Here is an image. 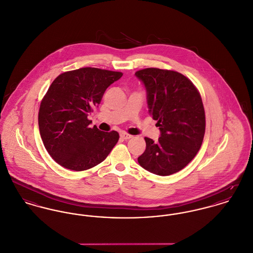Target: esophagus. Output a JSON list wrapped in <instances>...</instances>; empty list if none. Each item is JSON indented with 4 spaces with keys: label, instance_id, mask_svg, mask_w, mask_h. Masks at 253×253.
Here are the masks:
<instances>
[{
    "label": "esophagus",
    "instance_id": "1",
    "mask_svg": "<svg viewBox=\"0 0 253 253\" xmlns=\"http://www.w3.org/2000/svg\"><path fill=\"white\" fill-rule=\"evenodd\" d=\"M120 136H121V138H123L124 140H128V139L133 137L132 135H130V134H128V133H126V132H122V133L120 134Z\"/></svg>",
    "mask_w": 253,
    "mask_h": 253
}]
</instances>
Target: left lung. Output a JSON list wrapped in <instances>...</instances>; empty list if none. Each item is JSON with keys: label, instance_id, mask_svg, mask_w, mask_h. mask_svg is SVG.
<instances>
[{"label": "left lung", "instance_id": "8db88e82", "mask_svg": "<svg viewBox=\"0 0 253 253\" xmlns=\"http://www.w3.org/2000/svg\"><path fill=\"white\" fill-rule=\"evenodd\" d=\"M135 75L145 85L149 112L161 130L157 142L145 137L146 150L138 162L156 175L177 173L194 159L203 142L206 119L200 92L174 70L149 68Z\"/></svg>", "mask_w": 253, "mask_h": 253}]
</instances>
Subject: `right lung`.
Masks as SVG:
<instances>
[{
    "mask_svg": "<svg viewBox=\"0 0 253 253\" xmlns=\"http://www.w3.org/2000/svg\"><path fill=\"white\" fill-rule=\"evenodd\" d=\"M122 72L82 68L60 74L50 85L39 111V127L50 157L73 171L90 169L104 161L119 133L104 132L88 120L106 89Z\"/></svg>",
    "mask_w": 253,
    "mask_h": 253,
    "instance_id": "right-lung-1",
    "label": "right lung"
}]
</instances>
